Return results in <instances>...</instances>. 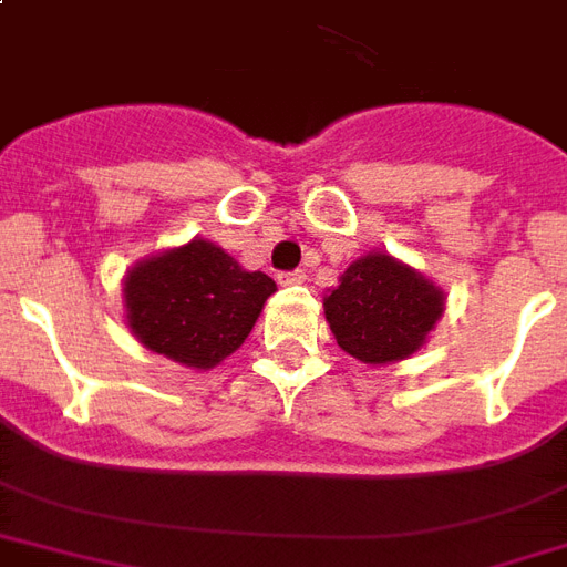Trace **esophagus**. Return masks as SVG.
Returning a JSON list of instances; mask_svg holds the SVG:
<instances>
[{
	"mask_svg": "<svg viewBox=\"0 0 567 567\" xmlns=\"http://www.w3.org/2000/svg\"><path fill=\"white\" fill-rule=\"evenodd\" d=\"M278 280L284 284V287H292V284H305V280H308V275H305L301 268H296V271H280Z\"/></svg>",
	"mask_w": 567,
	"mask_h": 567,
	"instance_id": "esophagus-1",
	"label": "esophagus"
}]
</instances>
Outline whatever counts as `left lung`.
Segmentation results:
<instances>
[{
	"label": "left lung",
	"mask_w": 567,
	"mask_h": 567,
	"mask_svg": "<svg viewBox=\"0 0 567 567\" xmlns=\"http://www.w3.org/2000/svg\"><path fill=\"white\" fill-rule=\"evenodd\" d=\"M322 305L343 352L364 364H391L424 347L445 310V292L377 250L355 259Z\"/></svg>",
	"instance_id": "left-lung-1"
}]
</instances>
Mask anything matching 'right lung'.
Returning <instances> with one entry per match:
<instances>
[{
    "instance_id": "obj_1",
    "label": "right lung",
    "mask_w": 567,
    "mask_h": 567,
    "mask_svg": "<svg viewBox=\"0 0 567 567\" xmlns=\"http://www.w3.org/2000/svg\"><path fill=\"white\" fill-rule=\"evenodd\" d=\"M262 271H245L206 238L148 257L127 271V326L146 349L208 370L233 355L275 292Z\"/></svg>"
}]
</instances>
